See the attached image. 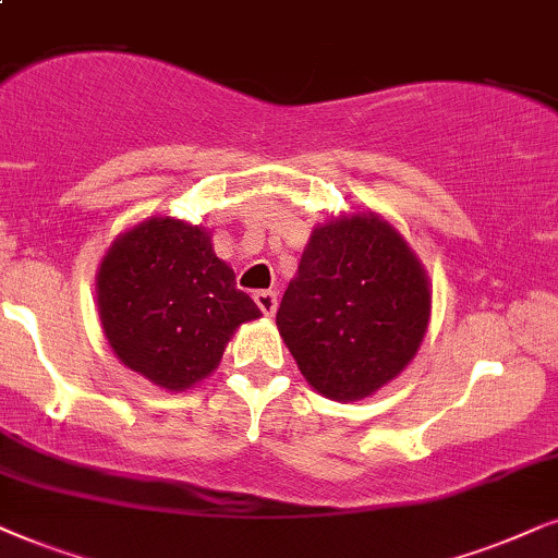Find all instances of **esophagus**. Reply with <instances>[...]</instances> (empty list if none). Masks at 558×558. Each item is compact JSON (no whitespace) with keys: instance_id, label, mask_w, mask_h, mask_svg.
<instances>
[{"instance_id":"34e87169","label":"esophagus","mask_w":558,"mask_h":558,"mask_svg":"<svg viewBox=\"0 0 558 558\" xmlns=\"http://www.w3.org/2000/svg\"><path fill=\"white\" fill-rule=\"evenodd\" d=\"M252 299H255L257 308L263 311L265 316H272L275 308H278V293H275V291H257L255 295H252Z\"/></svg>"}]
</instances>
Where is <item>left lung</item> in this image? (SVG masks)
Wrapping results in <instances>:
<instances>
[{"instance_id": "8db88e82", "label": "left lung", "mask_w": 558, "mask_h": 558, "mask_svg": "<svg viewBox=\"0 0 558 558\" xmlns=\"http://www.w3.org/2000/svg\"><path fill=\"white\" fill-rule=\"evenodd\" d=\"M428 318L421 259L369 211L314 229L275 324L311 388L349 403L403 373Z\"/></svg>"}]
</instances>
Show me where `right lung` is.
<instances>
[{"label": "right lung", "mask_w": 558, "mask_h": 558, "mask_svg": "<svg viewBox=\"0 0 558 558\" xmlns=\"http://www.w3.org/2000/svg\"><path fill=\"white\" fill-rule=\"evenodd\" d=\"M96 301L119 362L175 392L211 375L240 324L263 316L214 255L211 234L170 217L140 221L111 242Z\"/></svg>", "instance_id": "add662e5"}]
</instances>
